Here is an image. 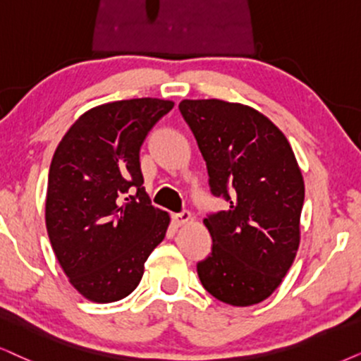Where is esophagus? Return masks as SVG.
Returning a JSON list of instances; mask_svg holds the SVG:
<instances>
[{
	"instance_id": "esophagus-1",
	"label": "esophagus",
	"mask_w": 361,
	"mask_h": 361,
	"mask_svg": "<svg viewBox=\"0 0 361 361\" xmlns=\"http://www.w3.org/2000/svg\"><path fill=\"white\" fill-rule=\"evenodd\" d=\"M171 218H173V223H175L176 226H183V225H186V223H191V220H193L190 212L175 213V214H171Z\"/></svg>"
}]
</instances>
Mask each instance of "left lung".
<instances>
[{"label": "left lung", "instance_id": "8db88e82", "mask_svg": "<svg viewBox=\"0 0 361 361\" xmlns=\"http://www.w3.org/2000/svg\"><path fill=\"white\" fill-rule=\"evenodd\" d=\"M180 111L207 161L209 190L230 208L208 214L209 257L196 264L214 298L233 307L267 300L300 246L305 183L286 136L257 109L183 99Z\"/></svg>", "mask_w": 361, "mask_h": 361}]
</instances>
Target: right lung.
I'll list each match as a JSON object with an SVG mask.
<instances>
[{"mask_svg": "<svg viewBox=\"0 0 361 361\" xmlns=\"http://www.w3.org/2000/svg\"><path fill=\"white\" fill-rule=\"evenodd\" d=\"M173 106L158 98L99 104L73 123L53 154L48 236L70 283L91 302L130 295L165 238L170 216L143 188L140 148Z\"/></svg>", "mask_w": 361, "mask_h": 361, "instance_id": "right-lung-1", "label": "right lung"}]
</instances>
